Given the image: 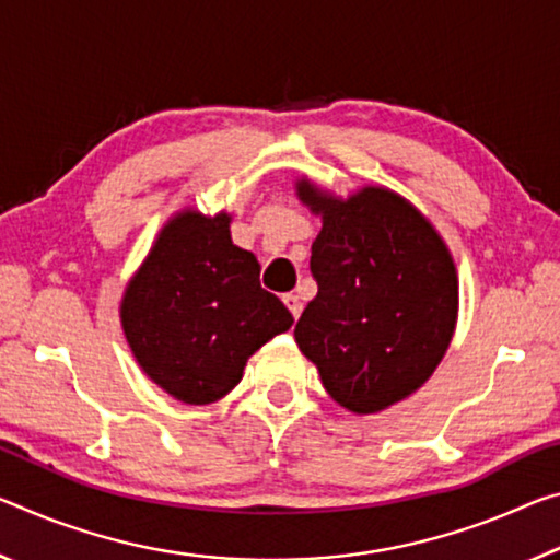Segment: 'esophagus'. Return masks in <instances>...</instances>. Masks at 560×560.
<instances>
[{"mask_svg":"<svg viewBox=\"0 0 560 560\" xmlns=\"http://www.w3.org/2000/svg\"><path fill=\"white\" fill-rule=\"evenodd\" d=\"M283 304H287L291 316L294 318L301 316V308H304V304H301V299L296 294H283Z\"/></svg>","mask_w":560,"mask_h":560,"instance_id":"obj_1","label":"esophagus"}]
</instances>
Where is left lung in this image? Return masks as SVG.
I'll list each match as a JSON object with an SVG mask.
<instances>
[{
    "label": "left lung",
    "mask_w": 560,
    "mask_h": 560,
    "mask_svg": "<svg viewBox=\"0 0 560 560\" xmlns=\"http://www.w3.org/2000/svg\"><path fill=\"white\" fill-rule=\"evenodd\" d=\"M296 194L322 217L312 244L318 294L296 343L336 404L378 413L421 388L446 353L456 264L431 221L392 189L363 186L341 199L299 179Z\"/></svg>",
    "instance_id": "8db88e82"
}]
</instances>
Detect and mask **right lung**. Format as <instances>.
<instances>
[{
	"mask_svg": "<svg viewBox=\"0 0 560 560\" xmlns=\"http://www.w3.org/2000/svg\"><path fill=\"white\" fill-rule=\"evenodd\" d=\"M232 217L184 209L166 221L124 289L121 328L141 371L184 404L224 398L254 351L294 316L261 289V266L229 232Z\"/></svg>",
	"mask_w": 560,
	"mask_h": 560,
	"instance_id": "obj_1",
	"label": "right lung"
}]
</instances>
